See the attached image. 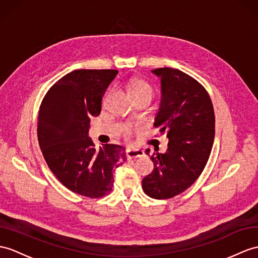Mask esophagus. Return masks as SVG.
I'll return each mask as SVG.
<instances>
[{
	"instance_id": "34e87169",
	"label": "esophagus",
	"mask_w": 258,
	"mask_h": 258,
	"mask_svg": "<svg viewBox=\"0 0 258 258\" xmlns=\"http://www.w3.org/2000/svg\"><path fill=\"white\" fill-rule=\"evenodd\" d=\"M144 156V152L140 151V149H128L126 152V158L127 159H134Z\"/></svg>"
}]
</instances>
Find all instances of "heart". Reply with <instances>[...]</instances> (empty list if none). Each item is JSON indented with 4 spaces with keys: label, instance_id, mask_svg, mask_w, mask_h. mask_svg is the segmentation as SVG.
<instances>
[{
    "label": "heart",
    "instance_id": "heart-1",
    "mask_svg": "<svg viewBox=\"0 0 258 258\" xmlns=\"http://www.w3.org/2000/svg\"><path fill=\"white\" fill-rule=\"evenodd\" d=\"M130 93L132 94V97L135 99V101L141 100V99H146L152 101L155 91L154 88L151 85V83L143 80V79H135L131 82L130 85ZM134 127L131 126V125H125L123 128V134L126 139H130L132 133H133Z\"/></svg>",
    "mask_w": 258,
    "mask_h": 258
}]
</instances>
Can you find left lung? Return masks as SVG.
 <instances>
[{
	"label": "left lung",
	"instance_id": "obj_1",
	"mask_svg": "<svg viewBox=\"0 0 258 258\" xmlns=\"http://www.w3.org/2000/svg\"><path fill=\"white\" fill-rule=\"evenodd\" d=\"M153 73L161 78L163 91L154 125L169 142L166 153H153L154 170L142 187L147 196L161 200L180 195L201 175L213 145L215 117L210 95L195 78L168 67Z\"/></svg>",
	"mask_w": 258,
	"mask_h": 258
}]
</instances>
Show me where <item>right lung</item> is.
Masks as SVG:
<instances>
[{"label": "right lung", "instance_id": "add662e5", "mask_svg": "<svg viewBox=\"0 0 258 258\" xmlns=\"http://www.w3.org/2000/svg\"><path fill=\"white\" fill-rule=\"evenodd\" d=\"M117 73L71 71L50 87L39 106L37 136L48 167L66 188L91 199L111 192L113 172L126 160L124 147L97 148L88 137L91 116L101 113L102 98Z\"/></svg>", "mask_w": 258, "mask_h": 258}]
</instances>
